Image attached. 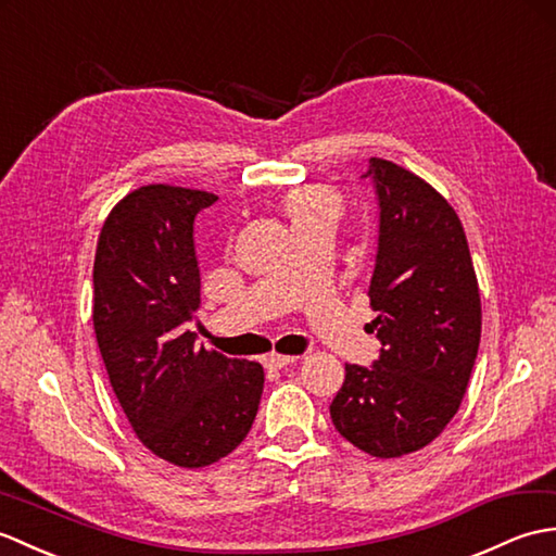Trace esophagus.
Returning <instances> with one entry per match:
<instances>
[{
  "mask_svg": "<svg viewBox=\"0 0 556 556\" xmlns=\"http://www.w3.org/2000/svg\"><path fill=\"white\" fill-rule=\"evenodd\" d=\"M300 356H294V354H268L266 356V366L268 368H286V366H290V364H294L298 362Z\"/></svg>",
  "mask_w": 556,
  "mask_h": 556,
  "instance_id": "1",
  "label": "esophagus"
}]
</instances>
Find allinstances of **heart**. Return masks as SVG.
<instances>
[{
  "label": "heart",
  "mask_w": 556,
  "mask_h": 556,
  "mask_svg": "<svg viewBox=\"0 0 556 556\" xmlns=\"http://www.w3.org/2000/svg\"><path fill=\"white\" fill-rule=\"evenodd\" d=\"M338 206V194L328 188H320V185H309V188L292 190L288 194V212L294 226L318 216H336Z\"/></svg>",
  "instance_id": "obj_1"
}]
</instances>
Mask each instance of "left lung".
<instances>
[{
  "mask_svg": "<svg viewBox=\"0 0 556 556\" xmlns=\"http://www.w3.org/2000/svg\"><path fill=\"white\" fill-rule=\"evenodd\" d=\"M378 197V250L368 286L374 366L344 364L330 404L338 433L392 459L430 445L459 409L480 344V292L450 202L386 159H368Z\"/></svg>",
  "mask_w": 556,
  "mask_h": 556,
  "instance_id": "8db88e82",
  "label": "left lung"
}]
</instances>
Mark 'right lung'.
<instances>
[{
    "mask_svg": "<svg viewBox=\"0 0 556 556\" xmlns=\"http://www.w3.org/2000/svg\"><path fill=\"white\" fill-rule=\"evenodd\" d=\"M212 192L144 185L111 208L92 270V324L109 382L147 450L208 466L250 433L264 368L197 348L200 306L194 216Z\"/></svg>",
    "mask_w": 556,
    "mask_h": 556,
    "instance_id": "1",
    "label": "right lung"
}]
</instances>
